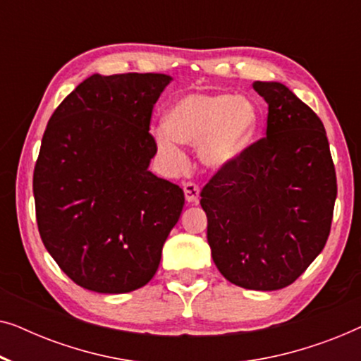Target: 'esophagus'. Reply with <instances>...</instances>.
Here are the masks:
<instances>
[{
    "instance_id": "esophagus-1",
    "label": "esophagus",
    "mask_w": 361,
    "mask_h": 361,
    "mask_svg": "<svg viewBox=\"0 0 361 361\" xmlns=\"http://www.w3.org/2000/svg\"><path fill=\"white\" fill-rule=\"evenodd\" d=\"M184 194H185V200L189 202V204H197L199 202V194H200V189L199 185L194 184V182H184Z\"/></svg>"
}]
</instances>
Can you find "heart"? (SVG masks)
Instances as JSON below:
<instances>
[{"label":"heart","mask_w":361,"mask_h":361,"mask_svg":"<svg viewBox=\"0 0 361 361\" xmlns=\"http://www.w3.org/2000/svg\"><path fill=\"white\" fill-rule=\"evenodd\" d=\"M258 126V110L245 97L228 93H187L167 113V123L152 130L157 151L174 167L185 164L179 141L199 146L207 167L230 166L248 147Z\"/></svg>","instance_id":"obj_1"}]
</instances>
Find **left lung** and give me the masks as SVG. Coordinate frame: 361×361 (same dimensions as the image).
Here are the masks:
<instances>
[{"label": "left lung", "mask_w": 361, "mask_h": 361, "mask_svg": "<svg viewBox=\"0 0 361 361\" xmlns=\"http://www.w3.org/2000/svg\"><path fill=\"white\" fill-rule=\"evenodd\" d=\"M268 103L266 136L200 192L212 258L253 290L293 284L327 243L337 177L320 118L279 82H255Z\"/></svg>", "instance_id": "8db88e82"}]
</instances>
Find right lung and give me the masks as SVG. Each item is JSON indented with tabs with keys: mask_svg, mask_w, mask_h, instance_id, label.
<instances>
[{
	"mask_svg": "<svg viewBox=\"0 0 361 361\" xmlns=\"http://www.w3.org/2000/svg\"><path fill=\"white\" fill-rule=\"evenodd\" d=\"M164 73H93L52 113L34 167L37 228L73 283L123 294L149 283L184 192L147 169Z\"/></svg>",
	"mask_w": 361,
	"mask_h": 361,
	"instance_id": "add662e5",
	"label": "right lung"
}]
</instances>
